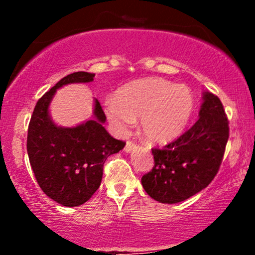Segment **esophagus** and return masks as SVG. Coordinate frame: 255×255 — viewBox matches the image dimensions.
Listing matches in <instances>:
<instances>
[{
	"label": "esophagus",
	"instance_id": "obj_1",
	"mask_svg": "<svg viewBox=\"0 0 255 255\" xmlns=\"http://www.w3.org/2000/svg\"><path fill=\"white\" fill-rule=\"evenodd\" d=\"M136 147V144L135 142H133V141H127V144H126V146H125V151L127 152V153H129V152H131L134 150V148Z\"/></svg>",
	"mask_w": 255,
	"mask_h": 255
}]
</instances>
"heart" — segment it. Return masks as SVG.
I'll use <instances>...</instances> for the list:
<instances>
[{"label":"heart","instance_id":"obj_1","mask_svg":"<svg viewBox=\"0 0 255 255\" xmlns=\"http://www.w3.org/2000/svg\"><path fill=\"white\" fill-rule=\"evenodd\" d=\"M193 93L186 85H175L162 78L134 80L116 91L105 102L107 118L124 133L140 118L145 139L166 144L184 130L193 113Z\"/></svg>","mask_w":255,"mask_h":255}]
</instances>
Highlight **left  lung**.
I'll list each match as a JSON object with an SVG mask.
<instances>
[{
    "label": "left lung",
    "instance_id": "left-lung-1",
    "mask_svg": "<svg viewBox=\"0 0 255 255\" xmlns=\"http://www.w3.org/2000/svg\"><path fill=\"white\" fill-rule=\"evenodd\" d=\"M199 120L175 141L152 148L154 165L141 177L148 195L163 204H176L206 188L223 160L229 121L217 96L205 92Z\"/></svg>",
    "mask_w": 255,
    "mask_h": 255
}]
</instances>
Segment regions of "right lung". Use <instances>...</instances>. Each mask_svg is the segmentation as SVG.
I'll return each mask as SVG.
<instances>
[{
  "label": "right lung",
  "mask_w": 255,
  "mask_h": 255,
  "mask_svg": "<svg viewBox=\"0 0 255 255\" xmlns=\"http://www.w3.org/2000/svg\"><path fill=\"white\" fill-rule=\"evenodd\" d=\"M93 78V73L77 72L61 79L38 99L28 125L27 153L37 182L49 198L67 207L83 205L95 194L107 158L126 145L103 127L107 118L97 99L95 119L77 127H58L50 119L49 105L57 89Z\"/></svg>",
  "instance_id": "obj_1"
}]
</instances>
